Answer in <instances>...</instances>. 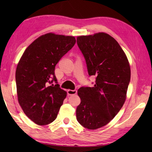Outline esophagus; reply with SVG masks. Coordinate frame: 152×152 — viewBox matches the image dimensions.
<instances>
[{
	"label": "esophagus",
	"instance_id": "obj_1",
	"mask_svg": "<svg viewBox=\"0 0 152 152\" xmlns=\"http://www.w3.org/2000/svg\"><path fill=\"white\" fill-rule=\"evenodd\" d=\"M68 95H76L77 93V90H71V89H69L67 91Z\"/></svg>",
	"mask_w": 152,
	"mask_h": 152
}]
</instances>
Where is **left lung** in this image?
<instances>
[{"label": "left lung", "mask_w": 152, "mask_h": 152, "mask_svg": "<svg viewBox=\"0 0 152 152\" xmlns=\"http://www.w3.org/2000/svg\"><path fill=\"white\" fill-rule=\"evenodd\" d=\"M94 87L78 91L81 102L76 119L83 127L95 130L107 125L120 110L127 98L131 68L126 54L114 38L97 33L77 37Z\"/></svg>", "instance_id": "1"}]
</instances>
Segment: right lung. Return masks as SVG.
Instances as JSON below:
<instances>
[{"label":"right lung","instance_id":"right-lung-1","mask_svg":"<svg viewBox=\"0 0 152 152\" xmlns=\"http://www.w3.org/2000/svg\"><path fill=\"white\" fill-rule=\"evenodd\" d=\"M76 41L72 36L46 33L34 40L19 61L15 71L19 104L37 125L53 122L66 98V91L59 84H50L57 82L55 67Z\"/></svg>","mask_w":152,"mask_h":152}]
</instances>
